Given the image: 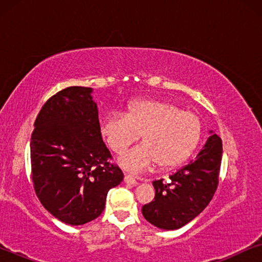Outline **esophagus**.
<instances>
[{"mask_svg":"<svg viewBox=\"0 0 262 262\" xmlns=\"http://www.w3.org/2000/svg\"><path fill=\"white\" fill-rule=\"evenodd\" d=\"M123 181H125L126 184H129V185H136L137 184V180L134 178V177H132L129 174H126L125 178H123Z\"/></svg>","mask_w":262,"mask_h":262,"instance_id":"obj_1","label":"esophagus"}]
</instances>
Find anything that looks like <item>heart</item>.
Returning <instances> with one entry per match:
<instances>
[{"label":"heart","instance_id":"b5f03b06","mask_svg":"<svg viewBox=\"0 0 262 262\" xmlns=\"http://www.w3.org/2000/svg\"><path fill=\"white\" fill-rule=\"evenodd\" d=\"M112 151L121 154L140 139L143 144L119 158L127 170L140 172L156 165L170 170L187 161L200 143L201 119L174 103L159 99L137 100L127 113H110L100 125Z\"/></svg>","mask_w":262,"mask_h":262}]
</instances>
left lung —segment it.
I'll return each instance as SVG.
<instances>
[{"mask_svg": "<svg viewBox=\"0 0 262 262\" xmlns=\"http://www.w3.org/2000/svg\"><path fill=\"white\" fill-rule=\"evenodd\" d=\"M222 151V140L210 132L194 161L170 176L167 183L154 181V200L142 207L144 219L159 229L177 230L201 214L219 185Z\"/></svg>", "mask_w": 262, "mask_h": 262, "instance_id": "obj_1", "label": "left lung"}]
</instances>
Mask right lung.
Instances as JSON below:
<instances>
[{"mask_svg":"<svg viewBox=\"0 0 262 262\" xmlns=\"http://www.w3.org/2000/svg\"><path fill=\"white\" fill-rule=\"evenodd\" d=\"M92 89L69 86L42 106L31 136L35 194L57 220L82 225L97 219L111 188L123 179L103 142Z\"/></svg>","mask_w":262,"mask_h":262,"instance_id":"obj_1","label":"right lung"}]
</instances>
